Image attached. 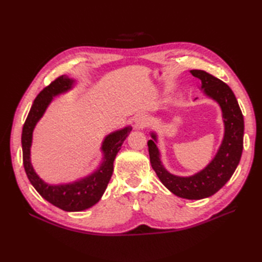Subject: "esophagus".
<instances>
[{
    "instance_id": "34e87169",
    "label": "esophagus",
    "mask_w": 262,
    "mask_h": 262,
    "mask_svg": "<svg viewBox=\"0 0 262 262\" xmlns=\"http://www.w3.org/2000/svg\"><path fill=\"white\" fill-rule=\"evenodd\" d=\"M148 118L146 116H139L136 118L134 120V123H136L137 128H145V126L148 125Z\"/></svg>"
}]
</instances>
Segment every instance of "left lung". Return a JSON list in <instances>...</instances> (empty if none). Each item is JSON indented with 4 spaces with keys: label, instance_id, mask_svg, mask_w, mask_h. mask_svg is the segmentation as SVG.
<instances>
[{
    "label": "left lung",
    "instance_id": "1",
    "mask_svg": "<svg viewBox=\"0 0 262 262\" xmlns=\"http://www.w3.org/2000/svg\"><path fill=\"white\" fill-rule=\"evenodd\" d=\"M191 74L202 82V89L209 97L219 102L223 113L225 133L222 145L213 161L200 172L190 177L171 175L164 168L155 144L156 134L147 142L150 165L162 184L177 196L200 200L211 196L231 179L239 164L244 142V117L233 91L223 81L202 70H191Z\"/></svg>",
    "mask_w": 262,
    "mask_h": 262
}]
</instances>
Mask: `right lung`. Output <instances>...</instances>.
I'll return each instance as SVG.
<instances>
[{"label": "right lung", "mask_w": 262, "mask_h": 262, "mask_svg": "<svg viewBox=\"0 0 262 262\" xmlns=\"http://www.w3.org/2000/svg\"><path fill=\"white\" fill-rule=\"evenodd\" d=\"M72 84V80H70L68 76L62 75L55 78L53 82L38 94L23 126L21 147L24 168H25L30 184L34 186L39 194L53 204L54 207L63 211L77 212L93 207L104 194L108 182L113 176L116 155L132 129L128 126V128L119 130L106 137L101 146L102 152H104V162L101 163L100 167L89 177L73 182V184L59 186L47 185L37 176L30 164V145L31 139H33V131L37 121L42 117L46 108L48 107L52 97L63 92H67L71 89Z\"/></svg>", "instance_id": "add662e5"}]
</instances>
